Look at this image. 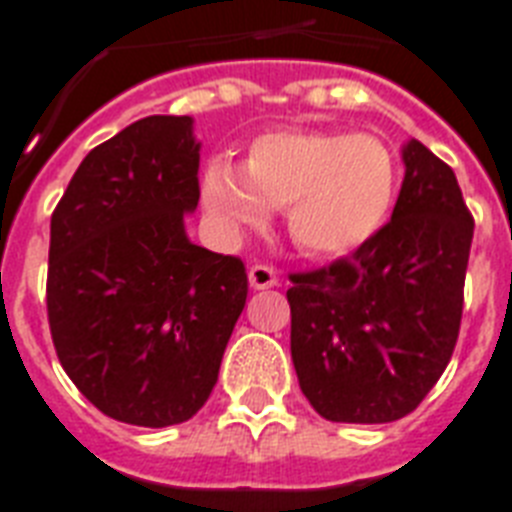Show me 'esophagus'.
<instances>
[{
    "mask_svg": "<svg viewBox=\"0 0 512 512\" xmlns=\"http://www.w3.org/2000/svg\"><path fill=\"white\" fill-rule=\"evenodd\" d=\"M249 284H252V289H271L279 284V276H276L271 265L257 263L249 268Z\"/></svg>",
    "mask_w": 512,
    "mask_h": 512,
    "instance_id": "obj_1",
    "label": "esophagus"
}]
</instances>
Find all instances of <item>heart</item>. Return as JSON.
I'll return each mask as SVG.
<instances>
[{
  "instance_id": "obj_1",
  "label": "heart",
  "mask_w": 512,
  "mask_h": 512,
  "mask_svg": "<svg viewBox=\"0 0 512 512\" xmlns=\"http://www.w3.org/2000/svg\"><path fill=\"white\" fill-rule=\"evenodd\" d=\"M398 191L396 156L380 138L342 130H273L257 135L244 162L212 156L201 201L217 231L239 233L284 209L305 255L342 257L382 231Z\"/></svg>"
}]
</instances>
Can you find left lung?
Masks as SVG:
<instances>
[{
	"label": "left lung",
	"instance_id": "left-lung-1",
	"mask_svg": "<svg viewBox=\"0 0 512 512\" xmlns=\"http://www.w3.org/2000/svg\"><path fill=\"white\" fill-rule=\"evenodd\" d=\"M390 223L350 257L292 273V361L332 422L414 412L444 374L462 321L473 215L452 167L409 140Z\"/></svg>",
	"mask_w": 512,
	"mask_h": 512
}]
</instances>
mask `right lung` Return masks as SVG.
Instances as JSON below:
<instances>
[{
  "label": "right lung",
  "instance_id": "1",
  "mask_svg": "<svg viewBox=\"0 0 512 512\" xmlns=\"http://www.w3.org/2000/svg\"><path fill=\"white\" fill-rule=\"evenodd\" d=\"M199 148L191 116H146L84 156L52 212L55 353L84 398L127 425L199 412L247 303L239 257L185 233Z\"/></svg>",
  "mask_w": 512,
  "mask_h": 512
}]
</instances>
